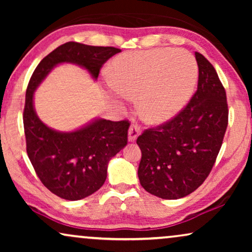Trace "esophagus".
<instances>
[{
    "label": "esophagus",
    "instance_id": "34e87169",
    "mask_svg": "<svg viewBox=\"0 0 252 252\" xmlns=\"http://www.w3.org/2000/svg\"><path fill=\"white\" fill-rule=\"evenodd\" d=\"M140 135V127L137 125H132L128 129V141L133 142L137 139V136Z\"/></svg>",
    "mask_w": 252,
    "mask_h": 252
}]
</instances>
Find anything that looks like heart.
Masks as SVG:
<instances>
[{
  "mask_svg": "<svg viewBox=\"0 0 252 252\" xmlns=\"http://www.w3.org/2000/svg\"><path fill=\"white\" fill-rule=\"evenodd\" d=\"M198 79L195 57L185 49L158 48L123 54L112 61L111 95H136L142 116L163 124L178 115L190 99Z\"/></svg>",
  "mask_w": 252,
  "mask_h": 252,
  "instance_id": "b5f03b06",
  "label": "heart"
}]
</instances>
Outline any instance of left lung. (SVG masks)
<instances>
[{
  "mask_svg": "<svg viewBox=\"0 0 252 252\" xmlns=\"http://www.w3.org/2000/svg\"><path fill=\"white\" fill-rule=\"evenodd\" d=\"M197 91L173 119L137 137L142 157L140 184L163 199L185 197L201 186L212 170L228 124L226 92L212 64L195 53Z\"/></svg>",
  "mask_w": 252,
  "mask_h": 252,
  "instance_id": "obj_1",
  "label": "left lung"
}]
</instances>
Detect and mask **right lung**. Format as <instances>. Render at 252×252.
Wrapping results in <instances>:
<instances>
[{"label":"right lung","mask_w":252,"mask_h":252,"mask_svg":"<svg viewBox=\"0 0 252 252\" xmlns=\"http://www.w3.org/2000/svg\"><path fill=\"white\" fill-rule=\"evenodd\" d=\"M120 51L66 42L44 57L31 77L23 117L27 155L41 182L58 197L78 201L102 187L110 159L127 144L129 123L95 118L71 132H61L37 117L34 92L54 67L63 63L78 65L97 80L102 65Z\"/></svg>","instance_id":"right-lung-1"}]
</instances>
